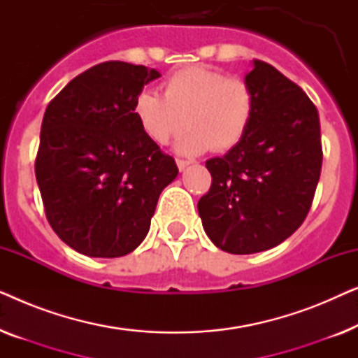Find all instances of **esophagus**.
Instances as JSON below:
<instances>
[{
  "label": "esophagus",
  "instance_id": "obj_1",
  "mask_svg": "<svg viewBox=\"0 0 358 358\" xmlns=\"http://www.w3.org/2000/svg\"><path fill=\"white\" fill-rule=\"evenodd\" d=\"M176 163H178V168H179V171H185V168H187V166L190 164V161L178 159V161H176Z\"/></svg>",
  "mask_w": 358,
  "mask_h": 358
}]
</instances>
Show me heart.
Wrapping results in <instances>:
<instances>
[{
	"label": "heart",
	"mask_w": 358,
	"mask_h": 358,
	"mask_svg": "<svg viewBox=\"0 0 358 358\" xmlns=\"http://www.w3.org/2000/svg\"><path fill=\"white\" fill-rule=\"evenodd\" d=\"M164 94L140 92L134 114L156 145H168L187 124L178 143L182 155L228 151L243 141L256 114V94L243 80L207 66H187L163 83Z\"/></svg>",
	"instance_id": "b5f03b06"
}]
</instances>
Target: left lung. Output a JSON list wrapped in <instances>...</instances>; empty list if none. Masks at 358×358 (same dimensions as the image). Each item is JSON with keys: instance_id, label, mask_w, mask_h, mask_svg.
<instances>
[{"instance_id": "8db88e82", "label": "left lung", "mask_w": 358, "mask_h": 358, "mask_svg": "<svg viewBox=\"0 0 358 358\" xmlns=\"http://www.w3.org/2000/svg\"><path fill=\"white\" fill-rule=\"evenodd\" d=\"M244 81L256 114L239 145L208 159L210 190L199 215L215 246L231 254L267 251L300 228L320 180V115L300 86L254 60Z\"/></svg>"}]
</instances>
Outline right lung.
<instances>
[{"instance_id": "1", "label": "right lung", "mask_w": 358, "mask_h": 358, "mask_svg": "<svg viewBox=\"0 0 358 358\" xmlns=\"http://www.w3.org/2000/svg\"><path fill=\"white\" fill-rule=\"evenodd\" d=\"M159 76L143 65L104 62L47 106L36 178L48 223L76 252L120 257L138 248L159 194L179 173L134 114L145 85Z\"/></svg>"}]
</instances>
